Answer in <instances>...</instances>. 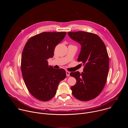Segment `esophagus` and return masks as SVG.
I'll list each match as a JSON object with an SVG mask.
<instances>
[{
  "label": "esophagus",
  "instance_id": "34e87169",
  "mask_svg": "<svg viewBox=\"0 0 128 128\" xmlns=\"http://www.w3.org/2000/svg\"><path fill=\"white\" fill-rule=\"evenodd\" d=\"M66 76H70V72H69L68 71H66Z\"/></svg>",
  "mask_w": 128,
  "mask_h": 128
}]
</instances>
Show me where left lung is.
<instances>
[{
	"instance_id": "1",
	"label": "left lung",
	"mask_w": 128,
	"mask_h": 128,
	"mask_svg": "<svg viewBox=\"0 0 128 128\" xmlns=\"http://www.w3.org/2000/svg\"><path fill=\"white\" fill-rule=\"evenodd\" d=\"M69 37L82 46L78 61L84 66L83 72H71L76 84L71 87L72 95L83 101L97 97L106 82L109 57L103 42L97 35L84 31L68 32Z\"/></svg>"
}]
</instances>
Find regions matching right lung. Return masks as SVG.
Instances as JSON below:
<instances>
[{
    "instance_id": "obj_1",
    "label": "right lung",
    "mask_w": 128,
    "mask_h": 128,
    "mask_svg": "<svg viewBox=\"0 0 128 128\" xmlns=\"http://www.w3.org/2000/svg\"><path fill=\"white\" fill-rule=\"evenodd\" d=\"M66 32H44L30 38L22 54L21 71L26 86L37 99L47 101L56 95L60 82L66 78L65 70L48 65L56 46Z\"/></svg>"
}]
</instances>
